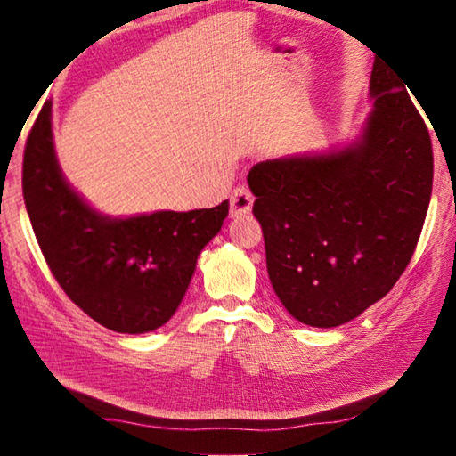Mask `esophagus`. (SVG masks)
<instances>
[{"label":"esophagus","instance_id":"obj_1","mask_svg":"<svg viewBox=\"0 0 456 456\" xmlns=\"http://www.w3.org/2000/svg\"><path fill=\"white\" fill-rule=\"evenodd\" d=\"M253 192L247 184H237V187L231 191V211L235 215L249 213L253 207Z\"/></svg>","mask_w":456,"mask_h":456}]
</instances>
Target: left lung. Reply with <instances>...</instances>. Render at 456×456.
<instances>
[{"mask_svg": "<svg viewBox=\"0 0 456 456\" xmlns=\"http://www.w3.org/2000/svg\"><path fill=\"white\" fill-rule=\"evenodd\" d=\"M408 84L374 61L370 114L350 149L264 160L247 175L267 273L293 318L346 323L388 293L411 264L432 192V142Z\"/></svg>", "mask_w": 456, "mask_h": 456, "instance_id": "left-lung-1", "label": "left lung"}]
</instances>
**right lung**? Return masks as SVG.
I'll return each mask as SVG.
<instances>
[{
  "instance_id": "obj_1",
  "label": "right lung",
  "mask_w": 456,
  "mask_h": 456,
  "mask_svg": "<svg viewBox=\"0 0 456 456\" xmlns=\"http://www.w3.org/2000/svg\"><path fill=\"white\" fill-rule=\"evenodd\" d=\"M45 102L24 151L26 209L52 275L92 320L120 334H142L171 320L203 247L229 213L159 211L108 219L92 211L61 176Z\"/></svg>"
}]
</instances>
